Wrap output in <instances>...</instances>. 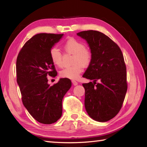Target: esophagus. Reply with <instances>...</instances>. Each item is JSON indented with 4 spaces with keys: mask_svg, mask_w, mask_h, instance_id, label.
<instances>
[{
    "mask_svg": "<svg viewBox=\"0 0 147 147\" xmlns=\"http://www.w3.org/2000/svg\"><path fill=\"white\" fill-rule=\"evenodd\" d=\"M72 83H73V84L74 86H76V85H78V82H77L76 81H75V80H72Z\"/></svg>",
    "mask_w": 147,
    "mask_h": 147,
    "instance_id": "1",
    "label": "esophagus"
}]
</instances>
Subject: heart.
<instances>
[{
	"instance_id": "b5f03b06",
	"label": "heart",
	"mask_w": 147,
	"mask_h": 147,
	"mask_svg": "<svg viewBox=\"0 0 147 147\" xmlns=\"http://www.w3.org/2000/svg\"><path fill=\"white\" fill-rule=\"evenodd\" d=\"M66 53L73 54L71 66L65 67L59 72L62 78L71 80L77 79L84 70V67H88L92 61V53L90 49L85 47L82 42L74 38H69L63 44ZM50 58L54 65L62 66V54L56 47L50 51Z\"/></svg>"
}]
</instances>
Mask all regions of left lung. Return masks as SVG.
Here are the masks:
<instances>
[{"instance_id":"left-lung-1","label":"left lung","mask_w":147,"mask_h":147,"mask_svg":"<svg viewBox=\"0 0 147 147\" xmlns=\"http://www.w3.org/2000/svg\"><path fill=\"white\" fill-rule=\"evenodd\" d=\"M77 35L87 41L93 55L82 76L94 80L82 84L86 109L94 120L108 121L121 110L127 91L123 54L117 44L100 32L82 31Z\"/></svg>"}]
</instances>
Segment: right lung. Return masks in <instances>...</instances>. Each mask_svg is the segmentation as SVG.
Returning a JSON list of instances; mask_svg holds the SVG:
<instances>
[{
    "instance_id": "add662e5",
    "label": "right lung",
    "mask_w": 147,
    "mask_h": 147,
    "mask_svg": "<svg viewBox=\"0 0 147 147\" xmlns=\"http://www.w3.org/2000/svg\"><path fill=\"white\" fill-rule=\"evenodd\" d=\"M62 34L41 33L27 41L17 58V82L23 105L39 123H56L62 114V100L71 87L68 78H60L53 86L47 77L57 75L50 58V51Z\"/></svg>"
}]
</instances>
